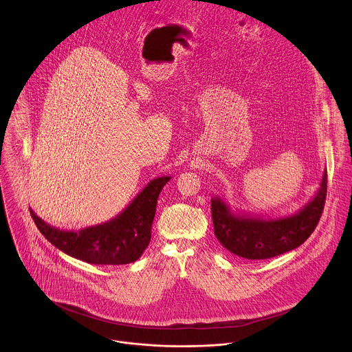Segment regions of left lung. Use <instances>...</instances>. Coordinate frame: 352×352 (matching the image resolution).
<instances>
[{
  "label": "left lung",
  "instance_id": "obj_1",
  "mask_svg": "<svg viewBox=\"0 0 352 352\" xmlns=\"http://www.w3.org/2000/svg\"><path fill=\"white\" fill-rule=\"evenodd\" d=\"M327 170L317 193L298 212L276 219H263L234 212L219 195L212 198L214 234L224 248L237 256L261 261L300 247L312 234L324 209Z\"/></svg>",
  "mask_w": 352,
  "mask_h": 352
}]
</instances>
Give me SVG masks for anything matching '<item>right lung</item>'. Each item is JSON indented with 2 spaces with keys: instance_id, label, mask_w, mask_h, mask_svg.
<instances>
[{
  "instance_id": "obj_1",
  "label": "right lung",
  "mask_w": 352,
  "mask_h": 352,
  "mask_svg": "<svg viewBox=\"0 0 352 352\" xmlns=\"http://www.w3.org/2000/svg\"><path fill=\"white\" fill-rule=\"evenodd\" d=\"M171 177H157L115 219L79 231L47 224L30 208L41 234L58 250L91 265H126L138 261L151 240L157 197Z\"/></svg>"
}]
</instances>
